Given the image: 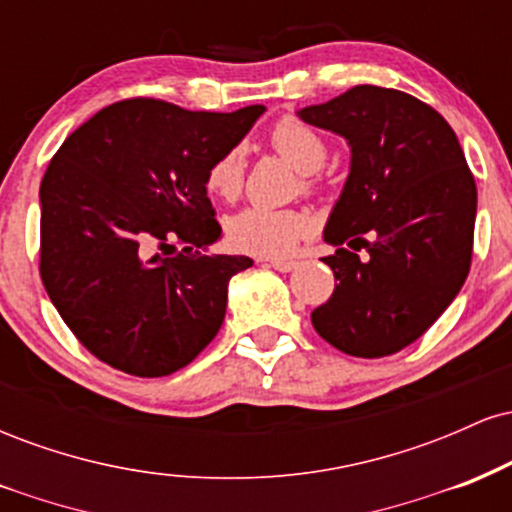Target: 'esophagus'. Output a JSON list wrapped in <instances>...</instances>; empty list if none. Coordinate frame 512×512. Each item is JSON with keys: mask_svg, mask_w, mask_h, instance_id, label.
Wrapping results in <instances>:
<instances>
[{"mask_svg": "<svg viewBox=\"0 0 512 512\" xmlns=\"http://www.w3.org/2000/svg\"><path fill=\"white\" fill-rule=\"evenodd\" d=\"M269 267H274L276 272H293L298 267L296 260H267Z\"/></svg>", "mask_w": 512, "mask_h": 512, "instance_id": "esophagus-1", "label": "esophagus"}]
</instances>
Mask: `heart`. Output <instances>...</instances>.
<instances>
[{
	"label": "heart",
	"instance_id": "heart-1",
	"mask_svg": "<svg viewBox=\"0 0 512 512\" xmlns=\"http://www.w3.org/2000/svg\"><path fill=\"white\" fill-rule=\"evenodd\" d=\"M269 144L284 161L303 173L305 190H317L315 170L325 163L327 144L313 127L296 117H281L269 132ZM245 156L240 146L223 151L207 168V190L214 197L233 202L243 192ZM310 231L308 214L298 209L245 207L228 216L226 238L240 252L279 257Z\"/></svg>",
	"mask_w": 512,
	"mask_h": 512
}]
</instances>
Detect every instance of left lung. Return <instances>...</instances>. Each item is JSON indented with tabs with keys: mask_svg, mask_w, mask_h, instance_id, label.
<instances>
[{
	"mask_svg": "<svg viewBox=\"0 0 512 512\" xmlns=\"http://www.w3.org/2000/svg\"><path fill=\"white\" fill-rule=\"evenodd\" d=\"M298 117L351 146V173L325 228L337 252L322 257L337 284L310 315L315 332L349 356L397 354L469 274L477 182L462 146L438 110L395 88L354 86ZM361 247L368 261L355 255Z\"/></svg>",
	"mask_w": 512,
	"mask_h": 512,
	"instance_id": "left-lung-1",
	"label": "left lung"
}]
</instances>
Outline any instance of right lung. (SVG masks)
I'll list each match as a JSON object with an SVG mask.
<instances>
[{
    "label": "right lung",
    "mask_w": 512,
    "mask_h": 512,
    "mask_svg": "<svg viewBox=\"0 0 512 512\" xmlns=\"http://www.w3.org/2000/svg\"><path fill=\"white\" fill-rule=\"evenodd\" d=\"M264 105L236 113L127 98L74 129L40 182V279L98 361L163 378L207 349L243 255H202L221 238L207 168ZM180 244L178 256L167 252Z\"/></svg>",
    "instance_id": "right-lung-1"
}]
</instances>
